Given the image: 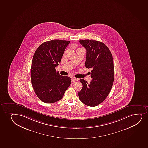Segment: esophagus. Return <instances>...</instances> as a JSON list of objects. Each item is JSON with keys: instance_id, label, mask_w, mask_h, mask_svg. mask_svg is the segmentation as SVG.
<instances>
[{"instance_id": "34e87169", "label": "esophagus", "mask_w": 148, "mask_h": 148, "mask_svg": "<svg viewBox=\"0 0 148 148\" xmlns=\"http://www.w3.org/2000/svg\"><path fill=\"white\" fill-rule=\"evenodd\" d=\"M77 80H78V79H77V78H75V77H72V78H71V82H77Z\"/></svg>"}]
</instances>
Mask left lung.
I'll use <instances>...</instances> for the list:
<instances>
[{
  "mask_svg": "<svg viewBox=\"0 0 148 148\" xmlns=\"http://www.w3.org/2000/svg\"><path fill=\"white\" fill-rule=\"evenodd\" d=\"M86 50L85 66L91 68L90 83L80 79L82 88L78 97L83 104L95 107L103 102L109 95L114 80V61L109 48L94 39L79 40Z\"/></svg>",
  "mask_w": 148,
  "mask_h": 148,
  "instance_id": "8db88e82",
  "label": "left lung"
}]
</instances>
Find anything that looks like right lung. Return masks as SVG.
I'll return each instance as SVG.
<instances>
[{"label": "right lung", "mask_w": 148, "mask_h": 148, "mask_svg": "<svg viewBox=\"0 0 148 148\" xmlns=\"http://www.w3.org/2000/svg\"><path fill=\"white\" fill-rule=\"evenodd\" d=\"M70 43L59 39L46 41L39 45L34 55L31 82L36 95L44 103L60 100L71 84V78L63 77L55 69Z\"/></svg>", "instance_id": "obj_1"}]
</instances>
